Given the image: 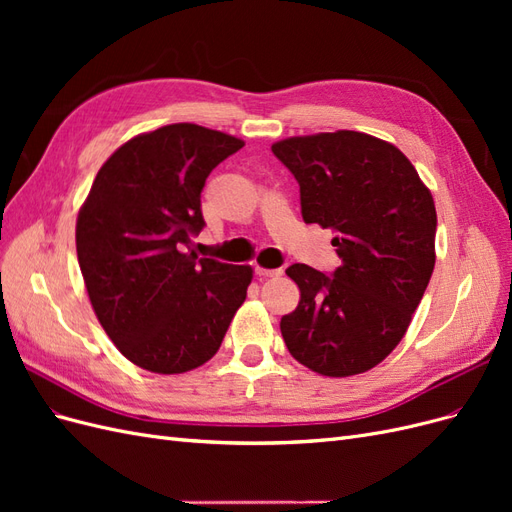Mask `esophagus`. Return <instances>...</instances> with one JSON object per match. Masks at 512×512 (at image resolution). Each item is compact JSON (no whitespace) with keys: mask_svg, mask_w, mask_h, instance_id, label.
<instances>
[{"mask_svg":"<svg viewBox=\"0 0 512 512\" xmlns=\"http://www.w3.org/2000/svg\"><path fill=\"white\" fill-rule=\"evenodd\" d=\"M284 271L282 269H262V267H256V275L258 277H280Z\"/></svg>","mask_w":512,"mask_h":512,"instance_id":"obj_1","label":"esophagus"}]
</instances>
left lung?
Masks as SVG:
<instances>
[{
	"mask_svg": "<svg viewBox=\"0 0 512 512\" xmlns=\"http://www.w3.org/2000/svg\"><path fill=\"white\" fill-rule=\"evenodd\" d=\"M299 183L305 224L333 228L331 275L286 269L301 301L280 329L316 374L376 367L406 335L436 265V205L395 145L352 130L292 136L271 147Z\"/></svg>",
	"mask_w": 512,
	"mask_h": 512,
	"instance_id": "8db88e82",
	"label": "left lung"
}]
</instances>
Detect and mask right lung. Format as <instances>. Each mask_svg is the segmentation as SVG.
<instances>
[{"instance_id": "1", "label": "right lung", "mask_w": 512, "mask_h": 512, "mask_svg": "<svg viewBox=\"0 0 512 512\" xmlns=\"http://www.w3.org/2000/svg\"><path fill=\"white\" fill-rule=\"evenodd\" d=\"M243 147L196 123L138 134L108 158L76 220V256L91 307L134 365L183 374L220 350L247 297L252 267L198 258L200 192Z\"/></svg>"}]
</instances>
